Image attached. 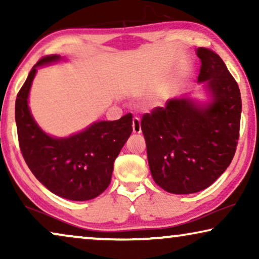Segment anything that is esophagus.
<instances>
[{"mask_svg": "<svg viewBox=\"0 0 259 259\" xmlns=\"http://www.w3.org/2000/svg\"><path fill=\"white\" fill-rule=\"evenodd\" d=\"M133 133H140L141 132V123H140V119L138 116H134L133 118Z\"/></svg>", "mask_w": 259, "mask_h": 259, "instance_id": "esophagus-1", "label": "esophagus"}]
</instances>
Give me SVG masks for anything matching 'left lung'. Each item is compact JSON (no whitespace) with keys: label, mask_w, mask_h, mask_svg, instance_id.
Segmentation results:
<instances>
[{"label":"left lung","mask_w":259,"mask_h":259,"mask_svg":"<svg viewBox=\"0 0 259 259\" xmlns=\"http://www.w3.org/2000/svg\"><path fill=\"white\" fill-rule=\"evenodd\" d=\"M198 81H206L211 104L171 99L141 118L153 180L175 194L199 192L229 167L239 139L242 98L238 83L217 53L200 47Z\"/></svg>","instance_id":"8db88e82"}]
</instances>
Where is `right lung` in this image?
<instances>
[{"label":"right lung","mask_w":259,"mask_h":259,"mask_svg":"<svg viewBox=\"0 0 259 259\" xmlns=\"http://www.w3.org/2000/svg\"><path fill=\"white\" fill-rule=\"evenodd\" d=\"M47 55L38 60L17 93L15 120L24 161L41 184L69 200H90L111 183L113 164L132 133V114L115 121H99L83 132L63 139L46 134L34 121L28 94L36 67L59 60Z\"/></svg>","instance_id":"right-lung-1"}]
</instances>
